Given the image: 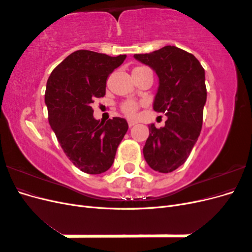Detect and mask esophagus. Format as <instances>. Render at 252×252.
<instances>
[{"label": "esophagus", "instance_id": "esophagus-1", "mask_svg": "<svg viewBox=\"0 0 252 252\" xmlns=\"http://www.w3.org/2000/svg\"><path fill=\"white\" fill-rule=\"evenodd\" d=\"M136 124V122H133V121H128V126L129 127H132Z\"/></svg>", "mask_w": 252, "mask_h": 252}]
</instances>
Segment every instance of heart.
Returning <instances> with one entry per match:
<instances>
[{"instance_id":"heart-1","label":"heart","mask_w":252,"mask_h":252,"mask_svg":"<svg viewBox=\"0 0 252 252\" xmlns=\"http://www.w3.org/2000/svg\"><path fill=\"white\" fill-rule=\"evenodd\" d=\"M139 105L133 101H127L121 105V109L123 111L127 117L133 118L135 116V112L138 110Z\"/></svg>"}]
</instances>
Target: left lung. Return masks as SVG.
<instances>
[{"label": "left lung", "mask_w": 252, "mask_h": 252, "mask_svg": "<svg viewBox=\"0 0 252 252\" xmlns=\"http://www.w3.org/2000/svg\"><path fill=\"white\" fill-rule=\"evenodd\" d=\"M133 57L158 74L154 109L168 118L164 127L148 125L144 158L150 168L168 173L186 162L201 133L207 98L205 70L193 55L175 46Z\"/></svg>", "instance_id": "8db88e82"}]
</instances>
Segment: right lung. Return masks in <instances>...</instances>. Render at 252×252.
Segmentation results:
<instances>
[{
  "instance_id": "add662e5",
  "label": "right lung",
  "mask_w": 252,
  "mask_h": 252,
  "mask_svg": "<svg viewBox=\"0 0 252 252\" xmlns=\"http://www.w3.org/2000/svg\"><path fill=\"white\" fill-rule=\"evenodd\" d=\"M126 55L109 57L90 50H77L50 73L45 103L51 129L67 158L83 172L107 171L121 141L128 130L125 119L107 122L94 118L91 103L106 93L109 74Z\"/></svg>"
}]
</instances>
